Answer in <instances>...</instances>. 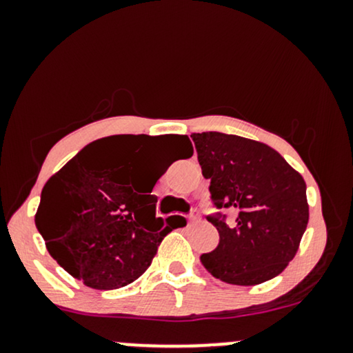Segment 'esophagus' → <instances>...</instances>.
I'll return each instance as SVG.
<instances>
[{
    "instance_id": "esophagus-1",
    "label": "esophagus",
    "mask_w": 353,
    "mask_h": 353,
    "mask_svg": "<svg viewBox=\"0 0 353 353\" xmlns=\"http://www.w3.org/2000/svg\"><path fill=\"white\" fill-rule=\"evenodd\" d=\"M188 221H189V222H196V221H199V212H197L196 209L190 210V214L188 216Z\"/></svg>"
}]
</instances>
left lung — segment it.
<instances>
[{
    "instance_id": "8db88e82",
    "label": "left lung",
    "mask_w": 353,
    "mask_h": 353,
    "mask_svg": "<svg viewBox=\"0 0 353 353\" xmlns=\"http://www.w3.org/2000/svg\"><path fill=\"white\" fill-rule=\"evenodd\" d=\"M190 137L212 204L237 214L232 224L221 212L208 216L219 245L201 255L202 265L234 285L270 281L292 261L307 229L305 181L264 143L214 131Z\"/></svg>"
}]
</instances>
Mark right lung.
<instances>
[{
    "label": "right lung",
    "mask_w": 353,
    "mask_h": 353,
    "mask_svg": "<svg viewBox=\"0 0 353 353\" xmlns=\"http://www.w3.org/2000/svg\"><path fill=\"white\" fill-rule=\"evenodd\" d=\"M151 136H109L81 149L44 184L36 228L48 252L84 285L112 290L141 277L164 236L174 229L156 217L152 188L163 172L151 171L143 188L136 177ZM182 159L192 156L188 136H171Z\"/></svg>",
    "instance_id": "1"
}]
</instances>
